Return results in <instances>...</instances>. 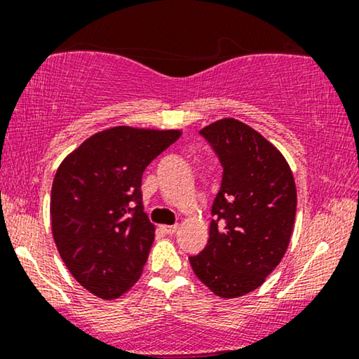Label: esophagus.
I'll return each mask as SVG.
<instances>
[{
	"mask_svg": "<svg viewBox=\"0 0 359 359\" xmlns=\"http://www.w3.org/2000/svg\"><path fill=\"white\" fill-rule=\"evenodd\" d=\"M178 225H163V232L168 233V235H175L176 232H178Z\"/></svg>",
	"mask_w": 359,
	"mask_h": 359,
	"instance_id": "obj_1",
	"label": "esophagus"
}]
</instances>
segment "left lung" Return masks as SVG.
<instances>
[{"instance_id": "left-lung-1", "label": "left lung", "mask_w": 359, "mask_h": 359, "mask_svg": "<svg viewBox=\"0 0 359 359\" xmlns=\"http://www.w3.org/2000/svg\"><path fill=\"white\" fill-rule=\"evenodd\" d=\"M222 166L209 240L189 257L201 281L220 297H238L262 286L286 253L296 219L297 193L284 156L243 122L222 119L204 127Z\"/></svg>"}]
</instances>
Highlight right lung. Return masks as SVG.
<instances>
[{
  "label": "right lung",
  "mask_w": 359,
  "mask_h": 359,
  "mask_svg": "<svg viewBox=\"0 0 359 359\" xmlns=\"http://www.w3.org/2000/svg\"><path fill=\"white\" fill-rule=\"evenodd\" d=\"M178 130L114 127L68 155L52 184V233L83 287L116 299L140 278L155 238L142 208V175Z\"/></svg>",
  "instance_id": "right-lung-1"
}]
</instances>
